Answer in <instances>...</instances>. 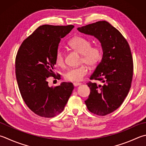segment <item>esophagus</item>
<instances>
[{
	"instance_id": "obj_1",
	"label": "esophagus",
	"mask_w": 146,
	"mask_h": 146,
	"mask_svg": "<svg viewBox=\"0 0 146 146\" xmlns=\"http://www.w3.org/2000/svg\"><path fill=\"white\" fill-rule=\"evenodd\" d=\"M73 84H74V86H79V85H81V83H80V82H74Z\"/></svg>"
}]
</instances>
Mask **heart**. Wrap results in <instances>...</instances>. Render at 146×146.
I'll list each match as a JSON object with an SVG mask.
<instances>
[{"mask_svg": "<svg viewBox=\"0 0 146 146\" xmlns=\"http://www.w3.org/2000/svg\"><path fill=\"white\" fill-rule=\"evenodd\" d=\"M68 45L74 50L82 54L81 62L86 63L90 67L97 65L102 57V50L98 46H92L90 40L81 36L73 37L68 41ZM55 62L60 67L65 65V54L62 49H58L55 55ZM88 72V67L82 65L78 67L68 69L65 73V80L69 81H80Z\"/></svg>", "mask_w": 146, "mask_h": 146, "instance_id": "heart-1", "label": "heart"}]
</instances>
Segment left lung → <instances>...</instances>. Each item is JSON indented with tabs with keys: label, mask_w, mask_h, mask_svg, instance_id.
I'll return each mask as SVG.
<instances>
[{
	"label": "left lung",
	"mask_w": 146,
	"mask_h": 146,
	"mask_svg": "<svg viewBox=\"0 0 146 146\" xmlns=\"http://www.w3.org/2000/svg\"><path fill=\"white\" fill-rule=\"evenodd\" d=\"M78 31L94 36L100 41L102 58L90 79L102 82H89L88 98L85 101L92 113L106 116L123 104L130 89L133 72V58L127 40L109 22L100 21L79 27Z\"/></svg>",
	"instance_id": "1"
}]
</instances>
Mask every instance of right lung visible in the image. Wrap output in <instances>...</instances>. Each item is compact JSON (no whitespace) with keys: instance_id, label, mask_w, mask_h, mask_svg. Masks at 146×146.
I'll use <instances>...</instances> for the list:
<instances>
[{"instance_id":"1","label":"right lung","mask_w":146,"mask_h":146,"mask_svg":"<svg viewBox=\"0 0 146 146\" xmlns=\"http://www.w3.org/2000/svg\"><path fill=\"white\" fill-rule=\"evenodd\" d=\"M74 27L71 25L40 26L18 49L15 72L19 90L26 105L38 116L53 117L61 113L72 94V82L49 87L48 79L60 78L54 72L56 53L60 40Z\"/></svg>"}]
</instances>
